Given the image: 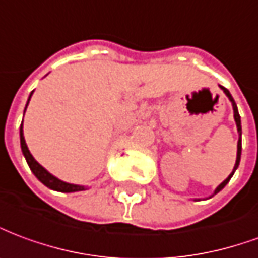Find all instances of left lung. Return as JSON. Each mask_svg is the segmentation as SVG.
I'll return each instance as SVG.
<instances>
[{
    "mask_svg": "<svg viewBox=\"0 0 258 258\" xmlns=\"http://www.w3.org/2000/svg\"><path fill=\"white\" fill-rule=\"evenodd\" d=\"M220 89L224 91V93H225V96L229 98V101L232 103V108H233V118H235V122H236L237 133H239V140H237V153H236V162H235V167H233V169H232V172L229 173V176H228V178H226L225 180L222 182V183L217 186V189L214 190L213 195L208 197V199H211L214 195H217L218 191L222 190L226 184H228V182L231 180V178L233 176V173H235V171H236L237 167H239V162H240V155H242V122H240V115H239V111H237V105H236V103H235V100H233V97L231 96V93H229V90H228V89H225L224 86H220Z\"/></svg>",
    "mask_w": 258,
    "mask_h": 258,
    "instance_id": "8db88e82",
    "label": "left lung"
}]
</instances>
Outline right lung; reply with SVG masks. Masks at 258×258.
Segmentation results:
<instances>
[{"label":"right lung","instance_id":"obj_1","mask_svg":"<svg viewBox=\"0 0 258 258\" xmlns=\"http://www.w3.org/2000/svg\"><path fill=\"white\" fill-rule=\"evenodd\" d=\"M32 94H33V91L30 93L29 98H27V103H26V107H25V111H23V115H25V112H26V108H27V105H29L30 98H32ZM19 135H21L22 153H23L25 158H26L27 165H29V168H30V171L34 173V176H36L41 183L44 184V186H47L48 189H52V190L62 191V193H74V191H82L87 189L86 186H82V184L68 183V182H63V180H61V179H58L56 176H54L52 173L48 172L44 167H41V165L34 160V157L30 154V151H29V149H27L26 140H25V136H23V122L21 123V131H19Z\"/></svg>","mask_w":258,"mask_h":258}]
</instances>
